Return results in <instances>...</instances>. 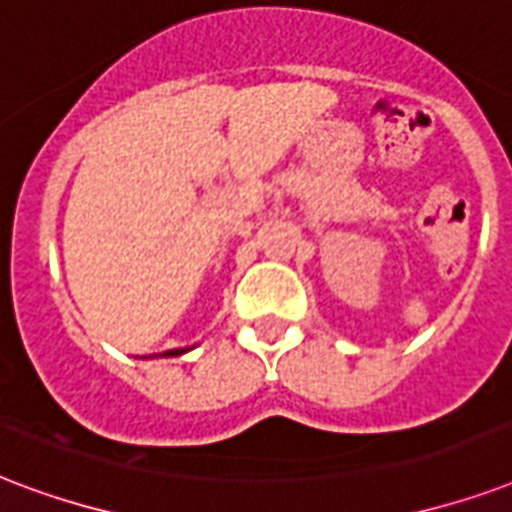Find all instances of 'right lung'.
I'll return each mask as SVG.
<instances>
[{"instance_id": "right-lung-1", "label": "right lung", "mask_w": 512, "mask_h": 512, "mask_svg": "<svg viewBox=\"0 0 512 512\" xmlns=\"http://www.w3.org/2000/svg\"><path fill=\"white\" fill-rule=\"evenodd\" d=\"M177 354H185V349H171V351H163V357H177Z\"/></svg>"}]
</instances>
